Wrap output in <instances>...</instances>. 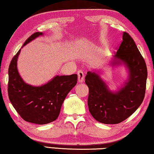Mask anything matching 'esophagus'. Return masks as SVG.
Segmentation results:
<instances>
[{
	"mask_svg": "<svg viewBox=\"0 0 154 154\" xmlns=\"http://www.w3.org/2000/svg\"><path fill=\"white\" fill-rule=\"evenodd\" d=\"M78 77V82L82 83L84 81V78H85V74L82 70H79L77 72Z\"/></svg>",
	"mask_w": 154,
	"mask_h": 154,
	"instance_id": "obj_1",
	"label": "esophagus"
}]
</instances>
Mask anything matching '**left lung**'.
<instances>
[{"instance_id": "obj_1", "label": "left lung", "mask_w": 154, "mask_h": 154, "mask_svg": "<svg viewBox=\"0 0 154 154\" xmlns=\"http://www.w3.org/2000/svg\"><path fill=\"white\" fill-rule=\"evenodd\" d=\"M122 63L128 70V78L116 92L109 88L98 72H87L85 83L89 88V111L100 123L122 122L139 108L143 100L147 77L146 63L135 42L126 32L123 34V41L113 56L111 65Z\"/></svg>"}]
</instances>
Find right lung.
I'll use <instances>...</instances> for the list:
<instances>
[{
	"label": "right lung",
	"instance_id": "1",
	"mask_svg": "<svg viewBox=\"0 0 154 154\" xmlns=\"http://www.w3.org/2000/svg\"><path fill=\"white\" fill-rule=\"evenodd\" d=\"M43 35L41 32L31 35L22 48ZM20 52L21 49L13 57L8 68V94L11 103L25 121L39 125L53 122L58 117L66 96L77 84V74L56 76L39 86L28 85L20 76L17 69Z\"/></svg>",
	"mask_w": 154,
	"mask_h": 154
}]
</instances>
